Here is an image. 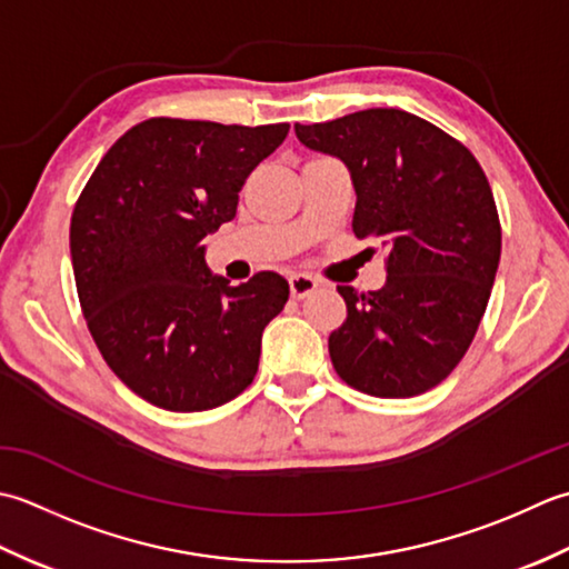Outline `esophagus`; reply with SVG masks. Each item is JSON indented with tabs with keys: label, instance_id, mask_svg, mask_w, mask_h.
<instances>
[{
	"label": "esophagus",
	"instance_id": "esophagus-1",
	"mask_svg": "<svg viewBox=\"0 0 569 569\" xmlns=\"http://www.w3.org/2000/svg\"><path fill=\"white\" fill-rule=\"evenodd\" d=\"M317 287H319V282L311 274H292V277H289V292H292L295 299L309 297Z\"/></svg>",
	"mask_w": 569,
	"mask_h": 569
}]
</instances>
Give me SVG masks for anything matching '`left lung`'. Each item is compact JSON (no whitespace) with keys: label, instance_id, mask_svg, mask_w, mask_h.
<instances>
[{"label":"left lung","instance_id":"obj_1","mask_svg":"<svg viewBox=\"0 0 569 569\" xmlns=\"http://www.w3.org/2000/svg\"><path fill=\"white\" fill-rule=\"evenodd\" d=\"M299 142L346 161L353 236L386 248L376 292L336 287L346 321L329 336L341 380L373 398H415L459 366L489 305L501 220L489 179L459 139L396 108L295 124Z\"/></svg>","mask_w":569,"mask_h":569}]
</instances>
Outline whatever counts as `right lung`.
<instances>
[{
	"label": "right lung",
	"mask_w": 569,
	"mask_h": 569,
	"mask_svg": "<svg viewBox=\"0 0 569 569\" xmlns=\"http://www.w3.org/2000/svg\"><path fill=\"white\" fill-rule=\"evenodd\" d=\"M287 122L149 118L92 171L71 216L80 309L110 370L139 398L201 412L258 373L262 331L289 299L277 272L238 287L203 260V238L236 218L250 171Z\"/></svg>",
	"instance_id": "add662e5"
}]
</instances>
